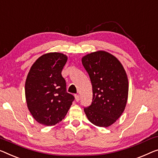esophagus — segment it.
<instances>
[{"label":"esophagus","mask_w":158,"mask_h":158,"mask_svg":"<svg viewBox=\"0 0 158 158\" xmlns=\"http://www.w3.org/2000/svg\"><path fill=\"white\" fill-rule=\"evenodd\" d=\"M79 98H80L79 95H78V94H76V95H75V99H76L77 102H79Z\"/></svg>","instance_id":"1"}]
</instances>
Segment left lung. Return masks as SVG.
I'll use <instances>...</instances> for the list:
<instances>
[{"instance_id":"8db88e82","label":"left lung","mask_w":158,"mask_h":158,"mask_svg":"<svg viewBox=\"0 0 158 158\" xmlns=\"http://www.w3.org/2000/svg\"><path fill=\"white\" fill-rule=\"evenodd\" d=\"M90 77L93 90L91 104L84 109L91 123L109 127L121 116L128 94V80L119 60L107 52L97 51L81 59Z\"/></svg>"}]
</instances>
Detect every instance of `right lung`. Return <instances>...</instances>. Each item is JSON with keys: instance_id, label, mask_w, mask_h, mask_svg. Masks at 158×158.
<instances>
[{"instance_id": "1", "label": "right lung", "mask_w": 158, "mask_h": 158, "mask_svg": "<svg viewBox=\"0 0 158 158\" xmlns=\"http://www.w3.org/2000/svg\"><path fill=\"white\" fill-rule=\"evenodd\" d=\"M67 56L49 52L37 59L30 68L25 81L27 108L35 121L44 126H55L64 118L74 100L66 91L62 76Z\"/></svg>"}]
</instances>
